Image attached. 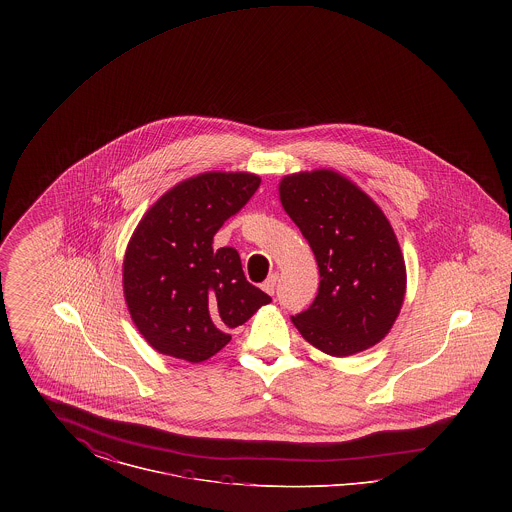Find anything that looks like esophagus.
<instances>
[{
    "mask_svg": "<svg viewBox=\"0 0 512 512\" xmlns=\"http://www.w3.org/2000/svg\"><path fill=\"white\" fill-rule=\"evenodd\" d=\"M276 282H278V274H270L267 280H265V284H263V290H265L267 293H270V295H274V290H276Z\"/></svg>",
    "mask_w": 512,
    "mask_h": 512,
    "instance_id": "esophagus-1",
    "label": "esophagus"
}]
</instances>
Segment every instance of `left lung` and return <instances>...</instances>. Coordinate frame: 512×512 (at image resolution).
I'll return each mask as SVG.
<instances>
[{"label":"left lung","mask_w":512,"mask_h":512,"mask_svg":"<svg viewBox=\"0 0 512 512\" xmlns=\"http://www.w3.org/2000/svg\"><path fill=\"white\" fill-rule=\"evenodd\" d=\"M284 211L317 259L313 305L292 317L322 353L349 357L384 340L407 292V268L384 211L347 176L330 169L280 180Z\"/></svg>","instance_id":"8db88e82"}]
</instances>
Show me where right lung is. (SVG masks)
Listing matches in <instances>:
<instances>
[{"label": "right lung", "mask_w": 512, "mask_h": 512, "mask_svg": "<svg viewBox=\"0 0 512 512\" xmlns=\"http://www.w3.org/2000/svg\"><path fill=\"white\" fill-rule=\"evenodd\" d=\"M261 178L251 172H203L161 195L126 245L122 290L132 322L161 355L201 363L232 340L270 295L245 280L234 247H213Z\"/></svg>", "instance_id": "right-lung-1"}]
</instances>
